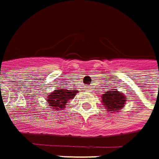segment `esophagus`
Wrapping results in <instances>:
<instances>
[{
	"label": "esophagus",
	"instance_id": "34e87169",
	"mask_svg": "<svg viewBox=\"0 0 159 159\" xmlns=\"http://www.w3.org/2000/svg\"><path fill=\"white\" fill-rule=\"evenodd\" d=\"M87 89H90V88H87ZM87 91H91V90H87Z\"/></svg>",
	"mask_w": 159,
	"mask_h": 159
}]
</instances>
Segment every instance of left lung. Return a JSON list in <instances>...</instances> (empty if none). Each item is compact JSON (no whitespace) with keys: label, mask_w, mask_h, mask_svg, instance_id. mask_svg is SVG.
Listing matches in <instances>:
<instances>
[{"label":"left lung","mask_w":159,"mask_h":159,"mask_svg":"<svg viewBox=\"0 0 159 159\" xmlns=\"http://www.w3.org/2000/svg\"><path fill=\"white\" fill-rule=\"evenodd\" d=\"M127 97L123 93L119 92L117 89L105 92L102 95V103L109 113L119 112L125 106Z\"/></svg>","instance_id":"left-lung-1"}]
</instances>
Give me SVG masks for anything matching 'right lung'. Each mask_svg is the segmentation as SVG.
Segmentation results:
<instances>
[{
    "mask_svg": "<svg viewBox=\"0 0 159 159\" xmlns=\"http://www.w3.org/2000/svg\"><path fill=\"white\" fill-rule=\"evenodd\" d=\"M78 91L76 89L66 90L59 88L54 90L51 93H49L47 97V102L48 103L49 108L56 111H63L68 102L75 98Z\"/></svg>",
    "mask_w": 159,
    "mask_h": 159,
    "instance_id": "add662e5",
    "label": "right lung"
}]
</instances>
